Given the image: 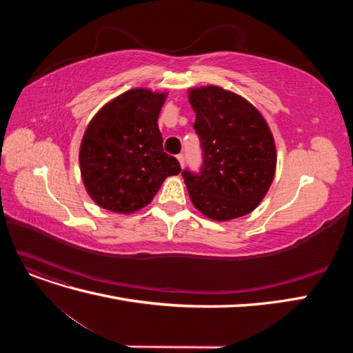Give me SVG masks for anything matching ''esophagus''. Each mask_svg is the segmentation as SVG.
Masks as SVG:
<instances>
[{"label":"esophagus","instance_id":"esophagus-1","mask_svg":"<svg viewBox=\"0 0 353 353\" xmlns=\"http://www.w3.org/2000/svg\"><path fill=\"white\" fill-rule=\"evenodd\" d=\"M176 160L179 162V166L183 168V166H184V156H183V154H178V156H176Z\"/></svg>","mask_w":353,"mask_h":353}]
</instances>
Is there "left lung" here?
<instances>
[{
  "mask_svg": "<svg viewBox=\"0 0 353 353\" xmlns=\"http://www.w3.org/2000/svg\"><path fill=\"white\" fill-rule=\"evenodd\" d=\"M188 101L203 148L200 174L183 172L191 203L218 222L248 215L275 175L276 148L268 123L250 101L218 85L190 88Z\"/></svg>",
  "mask_w": 353,
  "mask_h": 353,
  "instance_id": "1",
  "label": "left lung"
}]
</instances>
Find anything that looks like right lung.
<instances>
[{
	"mask_svg": "<svg viewBox=\"0 0 353 353\" xmlns=\"http://www.w3.org/2000/svg\"><path fill=\"white\" fill-rule=\"evenodd\" d=\"M166 92L134 88L117 95L94 114L79 147L85 190L94 203L130 215L150 205L178 160L163 152L159 113Z\"/></svg>",
	"mask_w": 353,
	"mask_h": 353,
	"instance_id": "right-lung-1",
	"label": "right lung"
}]
</instances>
